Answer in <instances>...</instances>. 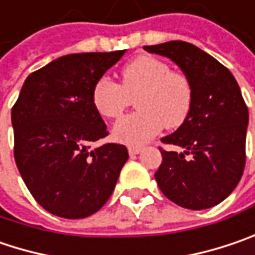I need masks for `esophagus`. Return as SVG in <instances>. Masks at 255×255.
Masks as SVG:
<instances>
[{
  "instance_id": "obj_1",
  "label": "esophagus",
  "mask_w": 255,
  "mask_h": 255,
  "mask_svg": "<svg viewBox=\"0 0 255 255\" xmlns=\"http://www.w3.org/2000/svg\"><path fill=\"white\" fill-rule=\"evenodd\" d=\"M140 151H141V147H140V145H128V153H129L131 156L138 154Z\"/></svg>"
}]
</instances>
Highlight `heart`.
<instances>
[{"label": "heart", "mask_w": 255, "mask_h": 255, "mask_svg": "<svg viewBox=\"0 0 255 255\" xmlns=\"http://www.w3.org/2000/svg\"><path fill=\"white\" fill-rule=\"evenodd\" d=\"M137 97L138 111L114 126V137L127 144H142L161 128H179L192 110L193 88L185 73L153 56H138L121 69V83L99 78L92 89V102L105 118H118Z\"/></svg>", "instance_id": "heart-1"}]
</instances>
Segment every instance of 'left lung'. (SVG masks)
Instances as JSON below:
<instances>
[{
  "instance_id": "8db88e82",
  "label": "left lung",
  "mask_w": 255,
  "mask_h": 255,
  "mask_svg": "<svg viewBox=\"0 0 255 255\" xmlns=\"http://www.w3.org/2000/svg\"><path fill=\"white\" fill-rule=\"evenodd\" d=\"M144 50L172 59L193 88L186 121L160 147L163 161L154 173L163 195L176 205L199 211L231 195L246 167L248 108L232 73L199 47L174 40Z\"/></svg>"
}]
</instances>
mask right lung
<instances>
[{
    "instance_id": "right-lung-1",
    "label": "right lung",
    "mask_w": 255,
    "mask_h": 255,
    "mask_svg": "<svg viewBox=\"0 0 255 255\" xmlns=\"http://www.w3.org/2000/svg\"><path fill=\"white\" fill-rule=\"evenodd\" d=\"M124 50L62 56L30 73L11 110L14 158L24 183L47 212L91 217L113 195L127 147L107 142V126L92 102L99 78Z\"/></svg>"
}]
</instances>
